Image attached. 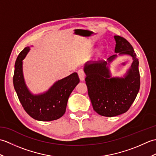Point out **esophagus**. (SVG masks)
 <instances>
[{
  "instance_id": "esophagus-1",
  "label": "esophagus",
  "mask_w": 156,
  "mask_h": 156,
  "mask_svg": "<svg viewBox=\"0 0 156 156\" xmlns=\"http://www.w3.org/2000/svg\"><path fill=\"white\" fill-rule=\"evenodd\" d=\"M78 74L79 78H80V81H84L85 79V73L83 69H79L78 71Z\"/></svg>"
}]
</instances>
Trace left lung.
<instances>
[{
    "mask_svg": "<svg viewBox=\"0 0 156 156\" xmlns=\"http://www.w3.org/2000/svg\"><path fill=\"white\" fill-rule=\"evenodd\" d=\"M114 38L115 54L129 55L133 59L122 77H112L109 68L117 54L111 55L107 61L87 62L84 66L85 81L93 109L100 115L110 117L127 112L140 87L139 61L133 48L123 37L115 35Z\"/></svg>",
    "mask_w": 156,
    "mask_h": 156,
    "instance_id": "8db88e82",
    "label": "left lung"
}]
</instances>
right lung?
<instances>
[{
	"label": "right lung",
	"instance_id": "obj_1",
	"mask_svg": "<svg viewBox=\"0 0 156 156\" xmlns=\"http://www.w3.org/2000/svg\"><path fill=\"white\" fill-rule=\"evenodd\" d=\"M30 50L26 47L19 54L15 64L13 85L19 101L27 113L37 121H50L64 115L69 95L79 82L76 72L56 81L44 93L34 94L26 85L23 72V60Z\"/></svg>",
	"mask_w": 156,
	"mask_h": 156
}]
</instances>
